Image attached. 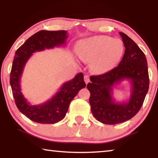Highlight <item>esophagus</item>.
I'll list each match as a JSON object with an SVG mask.
<instances>
[{
  "label": "esophagus",
  "instance_id": "esophagus-1",
  "mask_svg": "<svg viewBox=\"0 0 158 158\" xmlns=\"http://www.w3.org/2000/svg\"><path fill=\"white\" fill-rule=\"evenodd\" d=\"M84 81H85V84H89V83L90 82V78H89V77L85 75V76L84 77Z\"/></svg>",
  "mask_w": 158,
  "mask_h": 158
}]
</instances>
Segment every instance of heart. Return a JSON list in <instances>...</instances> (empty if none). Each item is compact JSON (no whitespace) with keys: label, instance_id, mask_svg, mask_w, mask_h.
<instances>
[{"label":"heart","instance_id":"1","mask_svg":"<svg viewBox=\"0 0 158 158\" xmlns=\"http://www.w3.org/2000/svg\"><path fill=\"white\" fill-rule=\"evenodd\" d=\"M80 59L90 62V68L96 74L113 69L123 55V43L119 39L97 35L80 40L76 47Z\"/></svg>","mask_w":158,"mask_h":158}]
</instances>
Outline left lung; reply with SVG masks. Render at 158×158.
<instances>
[{"label":"left lung","instance_id":"1","mask_svg":"<svg viewBox=\"0 0 158 158\" xmlns=\"http://www.w3.org/2000/svg\"><path fill=\"white\" fill-rule=\"evenodd\" d=\"M125 53L116 68L101 75L91 76L87 89L92 114L98 121L115 125L128 121L142 106L149 88L148 64L143 52L126 34L120 32ZM123 80L131 84V95L127 101L119 103L113 97L115 85Z\"/></svg>","mask_w":158,"mask_h":158}]
</instances>
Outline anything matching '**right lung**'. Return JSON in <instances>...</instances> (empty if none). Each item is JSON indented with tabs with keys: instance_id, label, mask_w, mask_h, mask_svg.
<instances>
[{
	"instance_id": "add662e5",
	"label": "right lung",
	"mask_w": 158,
	"mask_h": 158,
	"mask_svg": "<svg viewBox=\"0 0 158 158\" xmlns=\"http://www.w3.org/2000/svg\"><path fill=\"white\" fill-rule=\"evenodd\" d=\"M68 37L66 31H40L29 37L15 52L10 79L12 95L19 110L34 122L54 124L60 121L65 118L70 102L80 90L85 87L84 74L80 73L64 83L50 100L40 105H31L21 92V77L26 63L33 53L64 46Z\"/></svg>"
}]
</instances>
